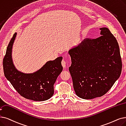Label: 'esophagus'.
Listing matches in <instances>:
<instances>
[{"instance_id": "34e87169", "label": "esophagus", "mask_w": 126, "mask_h": 126, "mask_svg": "<svg viewBox=\"0 0 126 126\" xmlns=\"http://www.w3.org/2000/svg\"><path fill=\"white\" fill-rule=\"evenodd\" d=\"M61 64H62V66H63L64 68H65V67H66V62L64 60H62V62H61Z\"/></svg>"}]
</instances>
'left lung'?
Returning <instances> with one entry per match:
<instances>
[{
	"label": "left lung",
	"instance_id": "1",
	"mask_svg": "<svg viewBox=\"0 0 126 126\" xmlns=\"http://www.w3.org/2000/svg\"><path fill=\"white\" fill-rule=\"evenodd\" d=\"M100 30V36L87 38L68 51L74 89L77 95L84 99L106 94L122 72V59L116 38L108 28Z\"/></svg>",
	"mask_w": 126,
	"mask_h": 126
}]
</instances>
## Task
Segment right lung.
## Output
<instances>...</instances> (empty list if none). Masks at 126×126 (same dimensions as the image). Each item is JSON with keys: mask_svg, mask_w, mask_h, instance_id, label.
Returning <instances> with one entry per match:
<instances>
[{"mask_svg": "<svg viewBox=\"0 0 126 126\" xmlns=\"http://www.w3.org/2000/svg\"><path fill=\"white\" fill-rule=\"evenodd\" d=\"M17 33H15L7 48L3 60L5 78L18 93L26 99L34 101H45L54 93L53 85L63 70L62 57L49 61L36 72L25 74L15 67L12 58V49Z\"/></svg>", "mask_w": 126, "mask_h": 126, "instance_id": "right-lung-1", "label": "right lung"}]
</instances>
